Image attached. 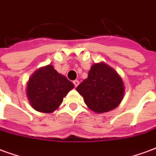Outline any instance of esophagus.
<instances>
[{"mask_svg":"<svg viewBox=\"0 0 156 156\" xmlns=\"http://www.w3.org/2000/svg\"><path fill=\"white\" fill-rule=\"evenodd\" d=\"M73 84L75 85V87H77V86L79 84V81H78V80H74V81H73Z\"/></svg>","mask_w":156,"mask_h":156,"instance_id":"1","label":"esophagus"}]
</instances>
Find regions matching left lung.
Segmentation results:
<instances>
[{
  "label": "left lung",
  "mask_w": 156,
  "mask_h": 156,
  "mask_svg": "<svg viewBox=\"0 0 156 156\" xmlns=\"http://www.w3.org/2000/svg\"><path fill=\"white\" fill-rule=\"evenodd\" d=\"M92 111L101 114L118 107L123 100V79L115 69L104 62L94 63L88 78L76 88Z\"/></svg>",
  "instance_id": "left-lung-1"
}]
</instances>
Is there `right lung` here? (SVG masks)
Here are the masks:
<instances>
[{
    "mask_svg": "<svg viewBox=\"0 0 156 156\" xmlns=\"http://www.w3.org/2000/svg\"><path fill=\"white\" fill-rule=\"evenodd\" d=\"M74 88L71 81L47 65L36 70L27 84V97L35 110L50 114L61 105L63 98Z\"/></svg>",
    "mask_w": 156,
    "mask_h": 156,
    "instance_id": "right-lung-1",
    "label": "right lung"
}]
</instances>
